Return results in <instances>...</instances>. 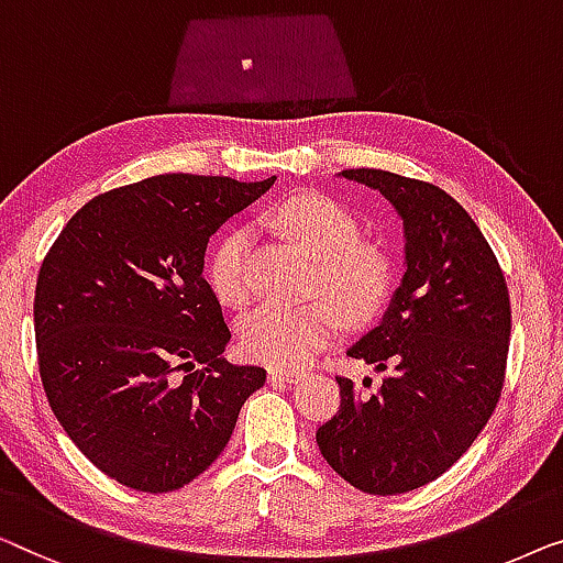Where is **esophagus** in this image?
<instances>
[{
    "label": "esophagus",
    "mask_w": 563,
    "mask_h": 563,
    "mask_svg": "<svg viewBox=\"0 0 563 563\" xmlns=\"http://www.w3.org/2000/svg\"><path fill=\"white\" fill-rule=\"evenodd\" d=\"M303 377L300 369H288V367H271L267 369V379L271 383H296V379Z\"/></svg>",
    "instance_id": "1"
}]
</instances>
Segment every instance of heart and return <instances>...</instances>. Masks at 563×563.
I'll use <instances>...</instances> for the list:
<instances>
[{
  "label": "heart",
  "instance_id": "b5f03b06",
  "mask_svg": "<svg viewBox=\"0 0 563 563\" xmlns=\"http://www.w3.org/2000/svg\"><path fill=\"white\" fill-rule=\"evenodd\" d=\"M275 219L292 242L316 260V285L338 300H267L240 323L242 350L252 360L292 367L319 354L346 319H364L375 311L387 290L383 252L357 242V224L342 206L316 194H298L283 201ZM250 234L232 229L221 236L209 260L213 296L229 308H242L252 296L247 278Z\"/></svg>",
  "mask_w": 563,
  "mask_h": 563
}]
</instances>
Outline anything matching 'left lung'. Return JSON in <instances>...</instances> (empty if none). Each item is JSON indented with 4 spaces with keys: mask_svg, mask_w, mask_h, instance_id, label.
Segmentation results:
<instances>
[{
    "mask_svg": "<svg viewBox=\"0 0 563 563\" xmlns=\"http://www.w3.org/2000/svg\"><path fill=\"white\" fill-rule=\"evenodd\" d=\"M339 178L390 201L406 271L377 327L346 350L385 372L383 387L367 395L336 377L342 406L316 441L352 487L400 495L441 477L495 413L510 342L508 285L479 227L439 186L375 168Z\"/></svg>",
    "mask_w": 563,
    "mask_h": 563,
    "instance_id": "8db88e82",
    "label": "left lung"
}]
</instances>
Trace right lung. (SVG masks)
<instances>
[{"instance_id": "right-lung-1", "label": "right lung", "mask_w": 563, "mask_h": 563, "mask_svg": "<svg viewBox=\"0 0 563 563\" xmlns=\"http://www.w3.org/2000/svg\"><path fill=\"white\" fill-rule=\"evenodd\" d=\"M275 176L242 184L165 173L74 213L35 288L41 379L81 454L140 493H173L211 466L265 369L232 364L203 280L209 236Z\"/></svg>"}]
</instances>
